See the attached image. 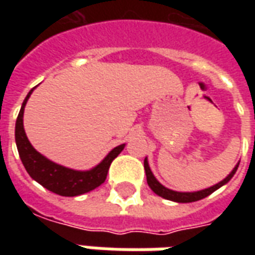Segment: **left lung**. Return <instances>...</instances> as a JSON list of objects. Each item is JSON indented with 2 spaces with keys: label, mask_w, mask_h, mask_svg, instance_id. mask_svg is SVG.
<instances>
[{
  "label": "left lung",
  "mask_w": 255,
  "mask_h": 255,
  "mask_svg": "<svg viewBox=\"0 0 255 255\" xmlns=\"http://www.w3.org/2000/svg\"><path fill=\"white\" fill-rule=\"evenodd\" d=\"M239 164H236V166L232 169L228 176L225 177L224 180H221L217 184H214L212 187L205 188V190H201V191H194V192H179V191H173V190H169V188L164 187L157 179L153 175V172L150 169L149 162H147V158H144V172H146V179H147V184L149 187L153 190V191L160 195V197L165 198V199H169V201H173V202H179V203H188V202H195V201H199V199H203L206 198L208 195H210L212 192H214L216 190H219L220 187H223L224 184L230 182L232 176L235 175L236 169H238Z\"/></svg>",
  "instance_id": "left-lung-1"
}]
</instances>
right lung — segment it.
Wrapping results in <instances>:
<instances>
[{
	"instance_id": "add662e5",
	"label": "right lung",
	"mask_w": 255,
	"mask_h": 255,
	"mask_svg": "<svg viewBox=\"0 0 255 255\" xmlns=\"http://www.w3.org/2000/svg\"><path fill=\"white\" fill-rule=\"evenodd\" d=\"M32 91L34 89L30 90V93L23 101V105H21L19 116L16 120V127H14L16 146H17L20 160L23 162L25 171L28 172V175L41 186L47 188L49 191L63 195V197H76V195H82V194H86L94 188L100 187L101 184L105 182L112 161L122 153L126 144H120L112 151H109V154L90 171H75V169L65 168V166L58 165L56 162L47 160L45 155L38 153L32 147V144L30 143V140L25 135L24 126H23L24 106Z\"/></svg>"
}]
</instances>
